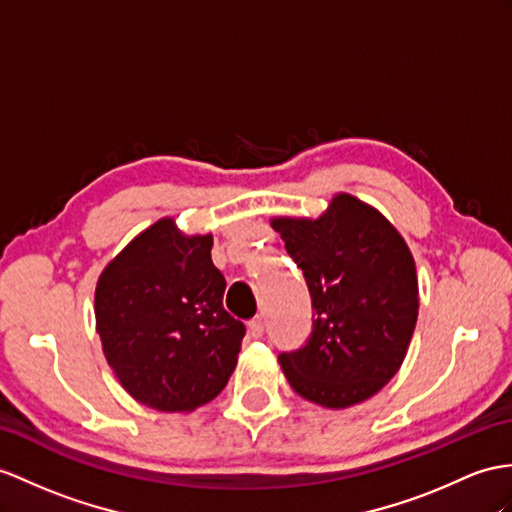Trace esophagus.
<instances>
[{"mask_svg":"<svg viewBox=\"0 0 512 512\" xmlns=\"http://www.w3.org/2000/svg\"><path fill=\"white\" fill-rule=\"evenodd\" d=\"M247 332H249V336H252V339H260V336H263V332H265V321H263V317H254L252 321L247 323Z\"/></svg>","mask_w":512,"mask_h":512,"instance_id":"esophagus-1","label":"esophagus"}]
</instances>
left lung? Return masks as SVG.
Returning a JSON list of instances; mask_svg holds the SVG:
<instances>
[{"label": "left lung", "mask_w": 512, "mask_h": 512, "mask_svg": "<svg viewBox=\"0 0 512 512\" xmlns=\"http://www.w3.org/2000/svg\"><path fill=\"white\" fill-rule=\"evenodd\" d=\"M313 297V334L280 354L291 389L343 410L376 395L400 371L419 315L415 258L378 208L336 193L317 219L273 217Z\"/></svg>", "instance_id": "1"}]
</instances>
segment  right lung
Masks as SVG:
<instances>
[{
	"label": "right lung",
	"mask_w": 512,
	"mask_h": 512,
	"mask_svg": "<svg viewBox=\"0 0 512 512\" xmlns=\"http://www.w3.org/2000/svg\"><path fill=\"white\" fill-rule=\"evenodd\" d=\"M213 234L162 217L99 273L95 328L119 384L162 413H191L223 391L245 326L223 308Z\"/></svg>",
	"instance_id": "right-lung-1"
}]
</instances>
